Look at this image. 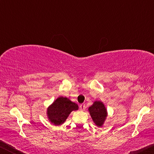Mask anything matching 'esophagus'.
Segmentation results:
<instances>
[{
  "label": "esophagus",
  "mask_w": 154,
  "mask_h": 154,
  "mask_svg": "<svg viewBox=\"0 0 154 154\" xmlns=\"http://www.w3.org/2000/svg\"><path fill=\"white\" fill-rule=\"evenodd\" d=\"M79 108H80V110L81 111H84L85 109V104H81L80 106H79Z\"/></svg>",
  "instance_id": "esophagus-1"
}]
</instances>
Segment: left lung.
Wrapping results in <instances>:
<instances>
[{
    "label": "left lung",
    "instance_id": "1",
    "mask_svg": "<svg viewBox=\"0 0 154 154\" xmlns=\"http://www.w3.org/2000/svg\"><path fill=\"white\" fill-rule=\"evenodd\" d=\"M90 114L96 126L101 127L107 116L106 109L104 104L100 101H95L88 109Z\"/></svg>",
    "mask_w": 154,
    "mask_h": 154
}]
</instances>
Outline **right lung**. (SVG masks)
Masks as SVG:
<instances>
[{"label":"right lung","mask_w":154,"mask_h":154,"mask_svg":"<svg viewBox=\"0 0 154 154\" xmlns=\"http://www.w3.org/2000/svg\"><path fill=\"white\" fill-rule=\"evenodd\" d=\"M78 105L66 97H59L48 109V117L52 124L61 125L72 111L78 110Z\"/></svg>","instance_id":"1"}]
</instances>
